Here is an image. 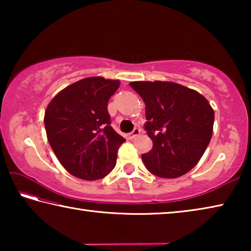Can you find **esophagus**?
I'll return each mask as SVG.
<instances>
[{"instance_id": "1", "label": "esophagus", "mask_w": 251, "mask_h": 251, "mask_svg": "<svg viewBox=\"0 0 251 251\" xmlns=\"http://www.w3.org/2000/svg\"><path fill=\"white\" fill-rule=\"evenodd\" d=\"M139 134H141V129H139V128H134V130L131 131V133H129L128 138L129 139H134V138L137 137Z\"/></svg>"}]
</instances>
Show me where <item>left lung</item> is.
<instances>
[{
    "label": "left lung",
    "mask_w": 251,
    "mask_h": 251,
    "mask_svg": "<svg viewBox=\"0 0 251 251\" xmlns=\"http://www.w3.org/2000/svg\"><path fill=\"white\" fill-rule=\"evenodd\" d=\"M145 103L152 148L142 155L151 174L177 178L196 166L212 135L215 114L198 92L172 82H131Z\"/></svg>",
    "instance_id": "1"
}]
</instances>
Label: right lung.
Masks as SVG:
<instances>
[{"mask_svg": "<svg viewBox=\"0 0 251 251\" xmlns=\"http://www.w3.org/2000/svg\"><path fill=\"white\" fill-rule=\"evenodd\" d=\"M120 80L87 77L50 100L44 124L50 147L72 175L84 180L105 177L116 165L125 138L110 126L107 104Z\"/></svg>", "mask_w": 251, "mask_h": 251, "instance_id": "obj_1", "label": "right lung"}]
</instances>
